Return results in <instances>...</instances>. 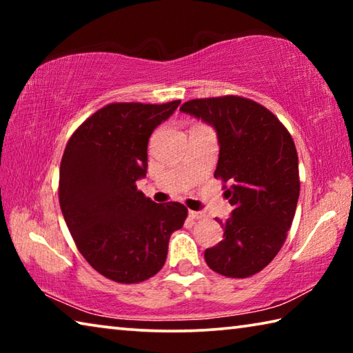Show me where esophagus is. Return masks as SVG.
<instances>
[{
  "mask_svg": "<svg viewBox=\"0 0 353 353\" xmlns=\"http://www.w3.org/2000/svg\"><path fill=\"white\" fill-rule=\"evenodd\" d=\"M188 216H190L191 219H202V218L205 216V214L202 213V212H193V210H190V212H188Z\"/></svg>",
  "mask_w": 353,
  "mask_h": 353,
  "instance_id": "34e87169",
  "label": "esophagus"
}]
</instances>
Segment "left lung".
Masks as SVG:
<instances>
[{"label": "left lung", "mask_w": 353, "mask_h": 353, "mask_svg": "<svg viewBox=\"0 0 353 353\" xmlns=\"http://www.w3.org/2000/svg\"><path fill=\"white\" fill-rule=\"evenodd\" d=\"M181 110L216 129L223 181L232 216L219 221L224 238L205 250L210 270L244 279L260 272L282 249L301 191L297 151L279 118L252 99L227 94L191 99Z\"/></svg>", "instance_id": "1"}]
</instances>
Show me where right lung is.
<instances>
[{
    "instance_id": "1",
    "label": "right lung",
    "mask_w": 353,
    "mask_h": 353,
    "mask_svg": "<svg viewBox=\"0 0 353 353\" xmlns=\"http://www.w3.org/2000/svg\"><path fill=\"white\" fill-rule=\"evenodd\" d=\"M181 101L112 103L88 117L63 151L59 202L68 230L94 271L140 283L162 270L170 236L187 219L181 202L155 204L137 188L148 141Z\"/></svg>"
}]
</instances>
